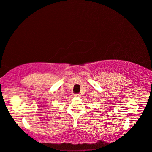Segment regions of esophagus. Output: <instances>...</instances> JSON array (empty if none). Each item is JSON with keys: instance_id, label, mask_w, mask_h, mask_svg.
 Here are the masks:
<instances>
[{"instance_id": "obj_1", "label": "esophagus", "mask_w": 152, "mask_h": 152, "mask_svg": "<svg viewBox=\"0 0 152 152\" xmlns=\"http://www.w3.org/2000/svg\"><path fill=\"white\" fill-rule=\"evenodd\" d=\"M74 96L75 97H79V96H80V94H75Z\"/></svg>"}]
</instances>
